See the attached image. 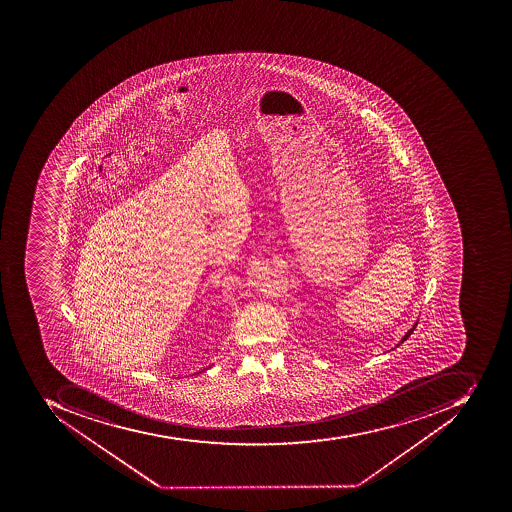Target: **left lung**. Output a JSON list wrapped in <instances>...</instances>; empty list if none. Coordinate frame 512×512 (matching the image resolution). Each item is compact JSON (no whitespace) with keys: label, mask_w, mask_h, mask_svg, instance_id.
Instances as JSON below:
<instances>
[{"label":"left lung","mask_w":512,"mask_h":512,"mask_svg":"<svg viewBox=\"0 0 512 512\" xmlns=\"http://www.w3.org/2000/svg\"><path fill=\"white\" fill-rule=\"evenodd\" d=\"M415 327H417V324H414V327H412V329H410L409 332H407V334L404 335L403 338H401V343H404V341H406L407 338H409L410 335H412V332H414Z\"/></svg>","instance_id":"obj_1"}]
</instances>
